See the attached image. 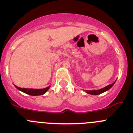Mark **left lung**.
<instances>
[{
    "instance_id": "8db88e82",
    "label": "left lung",
    "mask_w": 133,
    "mask_h": 133,
    "mask_svg": "<svg viewBox=\"0 0 133 133\" xmlns=\"http://www.w3.org/2000/svg\"><path fill=\"white\" fill-rule=\"evenodd\" d=\"M115 81L114 82V83L111 84V85H108V86L105 87L104 88H103V89H100V90H87V92L88 94H90V95H100V94H102V93H103V92H106V91H107V90H108L110 88H111V87H113V85L115 84Z\"/></svg>"
}]
</instances>
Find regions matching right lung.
<instances>
[{"label":"right lung","mask_w":133,"mask_h":133,"mask_svg":"<svg viewBox=\"0 0 133 133\" xmlns=\"http://www.w3.org/2000/svg\"><path fill=\"white\" fill-rule=\"evenodd\" d=\"M14 86L16 87L18 90H21L23 92L29 95H31V96H38V95H44V93H46L47 92V90L50 89V86L48 87L45 88V89H22V88L18 87L14 85Z\"/></svg>","instance_id":"add662e5"}]
</instances>
